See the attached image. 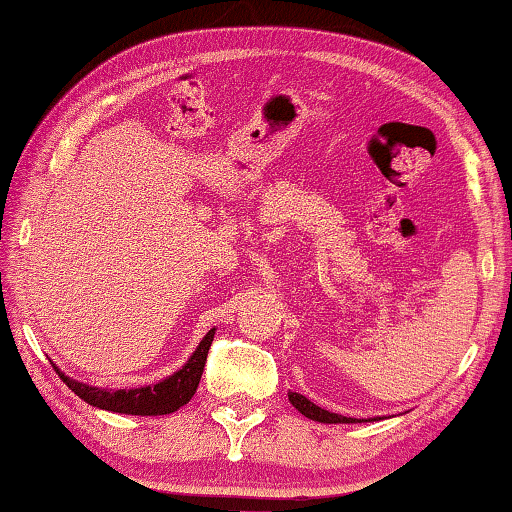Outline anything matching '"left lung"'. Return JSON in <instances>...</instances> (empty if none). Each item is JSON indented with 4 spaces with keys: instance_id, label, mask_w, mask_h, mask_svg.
I'll use <instances>...</instances> for the list:
<instances>
[{
    "instance_id": "1",
    "label": "left lung",
    "mask_w": 512,
    "mask_h": 512,
    "mask_svg": "<svg viewBox=\"0 0 512 512\" xmlns=\"http://www.w3.org/2000/svg\"><path fill=\"white\" fill-rule=\"evenodd\" d=\"M289 401L300 412V415H305L307 419H312V421H319V424H364V421H378L380 419V417L355 419V417L337 415V412H330V410L319 408V405L312 403L310 399H305L303 394H296V392H289Z\"/></svg>"
}]
</instances>
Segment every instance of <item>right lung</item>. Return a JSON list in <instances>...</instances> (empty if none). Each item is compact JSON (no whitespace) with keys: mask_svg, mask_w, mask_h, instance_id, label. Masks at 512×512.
I'll list each match as a JSON object with an SVG mask.
<instances>
[{"mask_svg":"<svg viewBox=\"0 0 512 512\" xmlns=\"http://www.w3.org/2000/svg\"><path fill=\"white\" fill-rule=\"evenodd\" d=\"M212 328L202 337L196 351L189 360L184 362L182 369H177L173 376H166L164 380L154 385H143L134 389H104L95 385L79 383V380L70 378L54 364L56 373H59L63 383H66L79 399H84L88 405L109 412H120V415H141V417H157V415H170V412L180 410L182 405L189 403L196 394L202 369H205L209 346L214 342Z\"/></svg>","mask_w":512,"mask_h":512,"instance_id":"obj_1","label":"right lung"}]
</instances>
